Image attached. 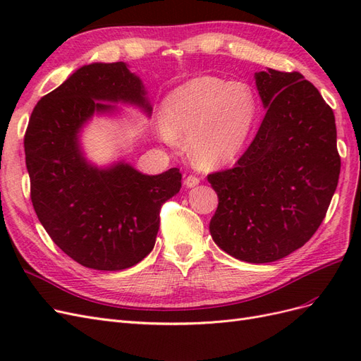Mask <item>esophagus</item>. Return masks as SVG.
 Returning <instances> with one entry per match:
<instances>
[{
	"label": "esophagus",
	"instance_id": "obj_1",
	"mask_svg": "<svg viewBox=\"0 0 361 361\" xmlns=\"http://www.w3.org/2000/svg\"><path fill=\"white\" fill-rule=\"evenodd\" d=\"M199 182H200V179L192 176V174H191V176H188L187 179H185V187L192 188V187H195V185H199Z\"/></svg>",
	"mask_w": 361,
	"mask_h": 361
}]
</instances>
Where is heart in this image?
Returning a JSON list of instances; mask_svg holds the SVG:
<instances>
[{
    "mask_svg": "<svg viewBox=\"0 0 361 361\" xmlns=\"http://www.w3.org/2000/svg\"><path fill=\"white\" fill-rule=\"evenodd\" d=\"M257 99L243 81L195 76L167 94L162 102L158 135L170 146L188 138V154L200 169H216L233 161L253 133Z\"/></svg>",
    "mask_w": 361,
    "mask_h": 361,
    "instance_id": "b5f03b06",
    "label": "heart"
}]
</instances>
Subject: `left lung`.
I'll return each mask as SVG.
<instances>
[{"label":"left lung","mask_w":361,"mask_h":361,"mask_svg":"<svg viewBox=\"0 0 361 361\" xmlns=\"http://www.w3.org/2000/svg\"><path fill=\"white\" fill-rule=\"evenodd\" d=\"M267 114L233 169L207 174L218 195L209 231L235 259L268 264L318 231L341 173L336 120L298 72L255 73Z\"/></svg>","instance_id":"left-lung-1"}]
</instances>
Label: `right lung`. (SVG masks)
Wrapping results in <instances>:
<instances>
[{
    "label": "right lung",
    "mask_w": 361,
    "mask_h": 361,
    "mask_svg": "<svg viewBox=\"0 0 361 361\" xmlns=\"http://www.w3.org/2000/svg\"><path fill=\"white\" fill-rule=\"evenodd\" d=\"M146 94L126 63H92L31 113L24 147L32 206L52 241L85 268L120 271L143 260L155 245L162 203L182 187L179 169L152 176L125 159L97 167L84 155L81 133L94 114L128 104L149 117Z\"/></svg>",
    "instance_id": "right-lung-1"
}]
</instances>
